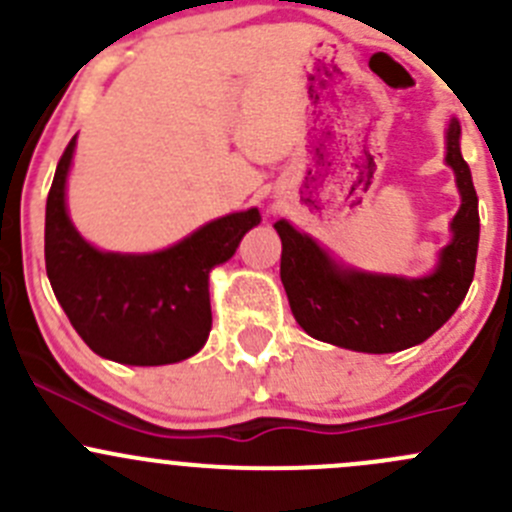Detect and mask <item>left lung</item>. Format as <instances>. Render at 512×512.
<instances>
[{"instance_id": "1", "label": "left lung", "mask_w": 512, "mask_h": 512, "mask_svg": "<svg viewBox=\"0 0 512 512\" xmlns=\"http://www.w3.org/2000/svg\"><path fill=\"white\" fill-rule=\"evenodd\" d=\"M446 163L456 173L461 208L451 242L423 277L361 272L334 260L314 237L277 220L280 277L294 319L309 337L366 354H391L426 342L451 319L473 282L480 237L478 195L461 156V123L446 128Z\"/></svg>"}]
</instances>
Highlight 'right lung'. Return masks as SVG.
Masks as SVG:
<instances>
[{
  "label": "right lung",
  "instance_id": "add662e5",
  "mask_svg": "<svg viewBox=\"0 0 512 512\" xmlns=\"http://www.w3.org/2000/svg\"><path fill=\"white\" fill-rule=\"evenodd\" d=\"M74 148L76 136L56 165L44 227L46 275L71 327L91 352L118 364L163 366L198 354L213 327L210 270L235 255L260 225V210L225 215L158 252H103L66 210Z\"/></svg>",
  "mask_w": 512,
  "mask_h": 512
}]
</instances>
